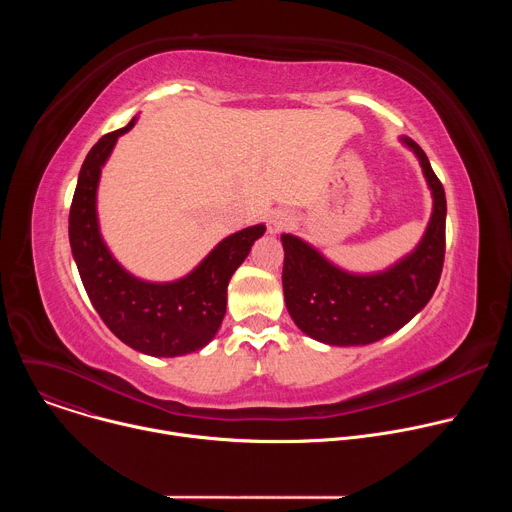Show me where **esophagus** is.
<instances>
[{
	"label": "esophagus",
	"instance_id": "34e87169",
	"mask_svg": "<svg viewBox=\"0 0 512 512\" xmlns=\"http://www.w3.org/2000/svg\"><path fill=\"white\" fill-rule=\"evenodd\" d=\"M291 225H294V216H291V214L285 212V210H277V212H273V214L269 216V221H267V233H269V235H277V233L289 229Z\"/></svg>",
	"mask_w": 512,
	"mask_h": 512
}]
</instances>
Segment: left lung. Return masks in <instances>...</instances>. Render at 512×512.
Here are the masks:
<instances>
[{
	"instance_id": "1",
	"label": "left lung",
	"mask_w": 512,
	"mask_h": 512,
	"mask_svg": "<svg viewBox=\"0 0 512 512\" xmlns=\"http://www.w3.org/2000/svg\"><path fill=\"white\" fill-rule=\"evenodd\" d=\"M417 156L433 208L417 247L377 273H352L296 235H281L283 296L296 326L330 346H364L403 328L431 300L446 255V192L425 152L399 137Z\"/></svg>"
}]
</instances>
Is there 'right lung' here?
I'll return each instance as SVG.
<instances>
[{
  "instance_id": "right-lung-1",
  "label": "right lung",
  "mask_w": 512,
  "mask_h": 512,
  "mask_svg": "<svg viewBox=\"0 0 512 512\" xmlns=\"http://www.w3.org/2000/svg\"><path fill=\"white\" fill-rule=\"evenodd\" d=\"M103 135L79 172L68 214V239L87 296L107 328L150 356H182L204 348L223 324L227 287L265 225L237 231L218 243L190 273L174 281H145L129 273L101 237L97 188L117 139L135 125Z\"/></svg>"
}]
</instances>
